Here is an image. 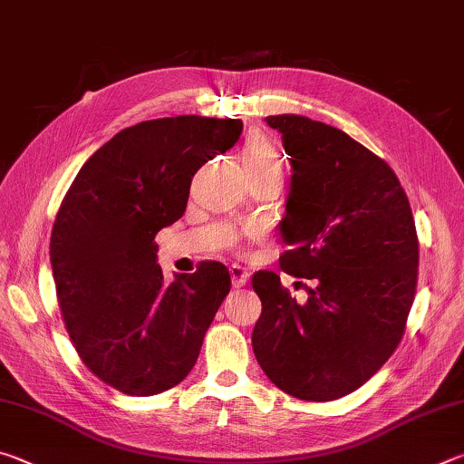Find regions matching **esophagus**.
I'll use <instances>...</instances> for the list:
<instances>
[{
  "mask_svg": "<svg viewBox=\"0 0 464 464\" xmlns=\"http://www.w3.org/2000/svg\"><path fill=\"white\" fill-rule=\"evenodd\" d=\"M229 272H231V282H233V286L235 288H241V286H246L247 285V280H249V272L243 268V266H239V264H233L231 268H229Z\"/></svg>",
  "mask_w": 464,
  "mask_h": 464,
  "instance_id": "34e87169",
  "label": "esophagus"
}]
</instances>
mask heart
I'll use <instances>...</instances> for the list:
<instances>
[{"label": "heart", "mask_w": 464, "mask_h": 464, "mask_svg": "<svg viewBox=\"0 0 464 464\" xmlns=\"http://www.w3.org/2000/svg\"><path fill=\"white\" fill-rule=\"evenodd\" d=\"M241 161L247 176H282V157L270 137L249 135L241 149Z\"/></svg>", "instance_id": "1"}]
</instances>
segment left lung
Listing matches in <instances>:
<instances>
[{"mask_svg": "<svg viewBox=\"0 0 464 464\" xmlns=\"http://www.w3.org/2000/svg\"><path fill=\"white\" fill-rule=\"evenodd\" d=\"M266 122L293 166L280 268L313 286L301 304L278 274H254L262 315L251 345L278 389L334 401L362 387L401 342L420 264L411 207L395 171L343 130L296 114Z\"/></svg>", "mask_w": 464, "mask_h": 464, "instance_id": "obj_1", "label": "left lung"}]
</instances>
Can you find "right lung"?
Instances as JSON below:
<instances>
[{
  "label": "right lung",
  "mask_w": 464,
  "mask_h": 464,
  "mask_svg": "<svg viewBox=\"0 0 464 464\" xmlns=\"http://www.w3.org/2000/svg\"><path fill=\"white\" fill-rule=\"evenodd\" d=\"M239 119L139 122L102 145L75 176L51 233L67 334L83 364L116 391L157 395L196 364L231 290L221 262L163 282L155 235L184 215L196 171L239 140Z\"/></svg>",
  "instance_id": "1"
}]
</instances>
